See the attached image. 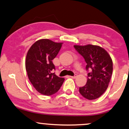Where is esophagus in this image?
Wrapping results in <instances>:
<instances>
[{"mask_svg":"<svg viewBox=\"0 0 129 129\" xmlns=\"http://www.w3.org/2000/svg\"><path fill=\"white\" fill-rule=\"evenodd\" d=\"M70 77L72 78H73V79H75L77 77V75H74V76H70Z\"/></svg>","mask_w":129,"mask_h":129,"instance_id":"34e87169","label":"esophagus"}]
</instances>
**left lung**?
<instances>
[{"instance_id":"1","label":"left lung","mask_w":129,"mask_h":129,"mask_svg":"<svg viewBox=\"0 0 129 129\" xmlns=\"http://www.w3.org/2000/svg\"><path fill=\"white\" fill-rule=\"evenodd\" d=\"M76 50L84 57L88 73L85 85L79 87V93L88 100H94L102 96L107 89L113 70L112 58L108 52L98 45H74Z\"/></svg>"}]
</instances>
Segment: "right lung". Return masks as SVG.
<instances>
[{
    "label": "right lung",
    "mask_w": 129,
    "mask_h": 129,
    "mask_svg": "<svg viewBox=\"0 0 129 129\" xmlns=\"http://www.w3.org/2000/svg\"><path fill=\"white\" fill-rule=\"evenodd\" d=\"M62 44L48 39H39L27 53L25 64L28 78L35 88L43 95L51 96L57 93L64 81L53 73L55 66L52 61Z\"/></svg>",
    "instance_id": "right-lung-1"
}]
</instances>
